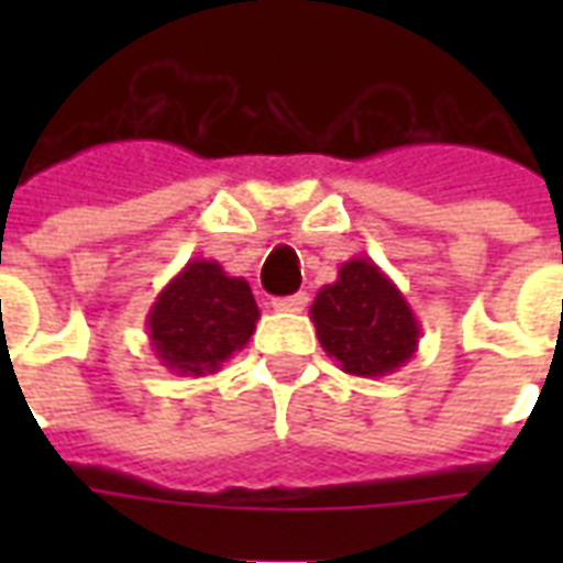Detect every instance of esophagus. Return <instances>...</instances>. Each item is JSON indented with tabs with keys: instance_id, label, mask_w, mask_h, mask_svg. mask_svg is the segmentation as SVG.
<instances>
[{
	"instance_id": "1",
	"label": "esophagus",
	"mask_w": 563,
	"mask_h": 563,
	"mask_svg": "<svg viewBox=\"0 0 563 563\" xmlns=\"http://www.w3.org/2000/svg\"><path fill=\"white\" fill-rule=\"evenodd\" d=\"M307 300V295L298 291V295H289V298H274V309H277V312H303Z\"/></svg>"
}]
</instances>
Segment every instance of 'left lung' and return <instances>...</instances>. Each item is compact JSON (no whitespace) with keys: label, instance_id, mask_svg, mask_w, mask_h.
I'll return each mask as SVG.
<instances>
[{"label":"left lung","instance_id":"8db88e82","mask_svg":"<svg viewBox=\"0 0 563 563\" xmlns=\"http://www.w3.org/2000/svg\"><path fill=\"white\" fill-rule=\"evenodd\" d=\"M309 318L327 356L351 376L394 374L418 353L420 324L409 300L368 256L342 263L339 280L316 295Z\"/></svg>","mask_w":563,"mask_h":563}]
</instances>
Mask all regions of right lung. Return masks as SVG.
I'll return each mask as SVG.
<instances>
[{"label": "right lung", "instance_id": "obj_1", "mask_svg": "<svg viewBox=\"0 0 563 563\" xmlns=\"http://www.w3.org/2000/svg\"><path fill=\"white\" fill-rule=\"evenodd\" d=\"M260 309L251 286L216 260H189L148 309L145 330L163 368L210 376L254 335Z\"/></svg>", "mask_w": 563, "mask_h": 563}]
</instances>
